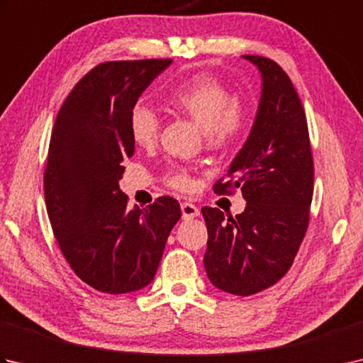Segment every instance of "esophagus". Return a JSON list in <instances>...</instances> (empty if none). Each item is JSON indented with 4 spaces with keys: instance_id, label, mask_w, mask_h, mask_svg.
<instances>
[{
    "instance_id": "obj_1",
    "label": "esophagus",
    "mask_w": 363,
    "mask_h": 363,
    "mask_svg": "<svg viewBox=\"0 0 363 363\" xmlns=\"http://www.w3.org/2000/svg\"><path fill=\"white\" fill-rule=\"evenodd\" d=\"M181 211H182V218H194L199 215V207L189 201L181 204Z\"/></svg>"
}]
</instances>
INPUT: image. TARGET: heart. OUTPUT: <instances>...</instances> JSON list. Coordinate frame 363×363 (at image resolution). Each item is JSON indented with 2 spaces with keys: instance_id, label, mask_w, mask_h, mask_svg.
Returning <instances> with one entry per match:
<instances>
[{
  "instance_id": "obj_1",
  "label": "heart",
  "mask_w": 363,
  "mask_h": 363,
  "mask_svg": "<svg viewBox=\"0 0 363 363\" xmlns=\"http://www.w3.org/2000/svg\"><path fill=\"white\" fill-rule=\"evenodd\" d=\"M165 104L174 112L187 115L204 130L211 148H225L240 138L248 128L250 109L225 81L209 73H196L177 82L165 95ZM129 134L140 148H150L157 140L160 123L157 115L145 104L129 112ZM167 184L181 191H191L196 181L187 168L172 167Z\"/></svg>"
}]
</instances>
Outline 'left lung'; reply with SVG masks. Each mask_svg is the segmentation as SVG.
I'll list each match as a JSON object with an SVG mask.
<instances>
[{
	"mask_svg": "<svg viewBox=\"0 0 363 363\" xmlns=\"http://www.w3.org/2000/svg\"><path fill=\"white\" fill-rule=\"evenodd\" d=\"M259 67L264 89L251 134L217 195L242 190L240 215L203 207L207 226L206 273L215 287L250 296L289 272L309 228L313 157L306 113L289 74L274 60L246 54Z\"/></svg>",
	"mask_w": 363,
	"mask_h": 363,
	"instance_id": "8db88e82",
	"label": "left lung"
}]
</instances>
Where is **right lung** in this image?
<instances>
[{
    "mask_svg": "<svg viewBox=\"0 0 363 363\" xmlns=\"http://www.w3.org/2000/svg\"><path fill=\"white\" fill-rule=\"evenodd\" d=\"M172 59L103 62L76 84L54 121L43 190L52 234L68 265L98 291L148 285L169 230L181 218L172 196L128 209L118 186L135 146L129 112Z\"/></svg>",
    "mask_w": 363,
    "mask_h": 363,
    "instance_id": "1",
    "label": "right lung"
}]
</instances>
